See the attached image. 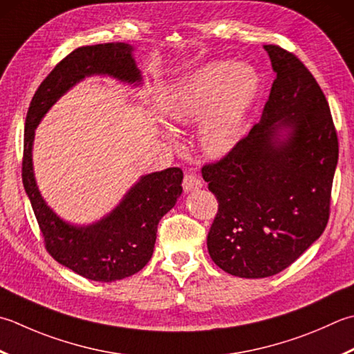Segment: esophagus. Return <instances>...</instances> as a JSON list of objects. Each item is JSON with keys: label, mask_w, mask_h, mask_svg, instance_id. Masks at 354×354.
Returning a JSON list of instances; mask_svg holds the SVG:
<instances>
[{"label": "esophagus", "mask_w": 354, "mask_h": 354, "mask_svg": "<svg viewBox=\"0 0 354 354\" xmlns=\"http://www.w3.org/2000/svg\"><path fill=\"white\" fill-rule=\"evenodd\" d=\"M203 187V181H201L199 178L193 176V175H185L184 176V181H183V189L185 192H195L198 189Z\"/></svg>", "instance_id": "esophagus-1"}]
</instances>
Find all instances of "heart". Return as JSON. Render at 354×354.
Listing matches in <instances>:
<instances>
[{"label": "heart", "instance_id": "b5f03b06", "mask_svg": "<svg viewBox=\"0 0 354 354\" xmlns=\"http://www.w3.org/2000/svg\"><path fill=\"white\" fill-rule=\"evenodd\" d=\"M258 88L248 66L210 62L173 86L159 101V113L171 129H183L203 116L198 138L207 155L223 156L236 142L242 120Z\"/></svg>", "mask_w": 354, "mask_h": 354}]
</instances>
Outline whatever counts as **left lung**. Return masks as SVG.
Returning a JSON list of instances; mask_svg holds the SVG:
<instances>
[{"instance_id":"left-lung-1","label":"left lung","mask_w":354,"mask_h":354,"mask_svg":"<svg viewBox=\"0 0 354 354\" xmlns=\"http://www.w3.org/2000/svg\"><path fill=\"white\" fill-rule=\"evenodd\" d=\"M276 73L262 118L203 178L218 199L207 248L239 278L292 266L330 218L339 142L328 102L304 62L267 44Z\"/></svg>"}]
</instances>
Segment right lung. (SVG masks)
<instances>
[{
  "mask_svg": "<svg viewBox=\"0 0 354 354\" xmlns=\"http://www.w3.org/2000/svg\"><path fill=\"white\" fill-rule=\"evenodd\" d=\"M90 75H109L130 84L140 82L133 46L106 43L78 47L46 76L26 116L23 184L48 254L82 278L113 282L138 273L150 261L159 221L183 193V170L170 167L142 176L112 213L92 225L67 224L53 213L33 176L35 129L68 88Z\"/></svg>",
  "mask_w": 354,
  "mask_h": 354,
  "instance_id": "obj_1",
  "label": "right lung"
}]
</instances>
